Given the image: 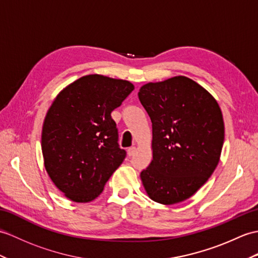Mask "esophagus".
<instances>
[{
    "label": "esophagus",
    "mask_w": 258,
    "mask_h": 258,
    "mask_svg": "<svg viewBox=\"0 0 258 258\" xmlns=\"http://www.w3.org/2000/svg\"><path fill=\"white\" fill-rule=\"evenodd\" d=\"M136 153V147H131L128 149V155L133 156Z\"/></svg>",
    "instance_id": "esophagus-1"
}]
</instances>
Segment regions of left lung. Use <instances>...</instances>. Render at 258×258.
Instances as JSON below:
<instances>
[{"instance_id":"8db88e82","label":"left lung","mask_w":258,"mask_h":258,"mask_svg":"<svg viewBox=\"0 0 258 258\" xmlns=\"http://www.w3.org/2000/svg\"><path fill=\"white\" fill-rule=\"evenodd\" d=\"M152 121L153 160L141 172L149 197L174 205L191 197L215 171L224 141L217 100L196 82L175 77L138 93Z\"/></svg>"}]
</instances>
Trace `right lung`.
<instances>
[{"instance_id": "1", "label": "right lung", "mask_w": 258, "mask_h": 258, "mask_svg": "<svg viewBox=\"0 0 258 258\" xmlns=\"http://www.w3.org/2000/svg\"><path fill=\"white\" fill-rule=\"evenodd\" d=\"M134 89L128 81L86 75L66 87L49 108L41 135L45 167L73 202L97 198L127 155L110 114Z\"/></svg>"}]
</instances>
